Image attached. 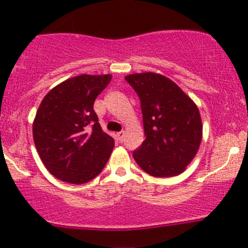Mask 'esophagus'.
I'll return each instance as SVG.
<instances>
[{
	"label": "esophagus",
	"instance_id": "34e87169",
	"mask_svg": "<svg viewBox=\"0 0 248 248\" xmlns=\"http://www.w3.org/2000/svg\"><path fill=\"white\" fill-rule=\"evenodd\" d=\"M116 136H117V140H118L119 142H123V140H124V132H123V131L117 132Z\"/></svg>",
	"mask_w": 248,
	"mask_h": 248
}]
</instances>
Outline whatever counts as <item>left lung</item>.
I'll list each match as a JSON object with an SVG mask.
<instances>
[{
	"label": "left lung",
	"mask_w": 248,
	"mask_h": 248,
	"mask_svg": "<svg viewBox=\"0 0 248 248\" xmlns=\"http://www.w3.org/2000/svg\"><path fill=\"white\" fill-rule=\"evenodd\" d=\"M125 80L141 100L145 140L134 152L137 165L156 178L179 175L200 149V109L177 83L156 73L130 74Z\"/></svg>",
	"instance_id": "left-lung-1"
}]
</instances>
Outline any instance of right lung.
Instances as JSON below:
<instances>
[{
    "mask_svg": "<svg viewBox=\"0 0 248 248\" xmlns=\"http://www.w3.org/2000/svg\"><path fill=\"white\" fill-rule=\"evenodd\" d=\"M112 75L68 78L44 96L33 121V141L46 170L69 184H85L105 167L114 141L94 112Z\"/></svg>",
    "mask_w": 248,
    "mask_h": 248,
    "instance_id": "right-lung-1",
    "label": "right lung"
}]
</instances>
